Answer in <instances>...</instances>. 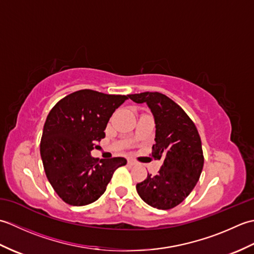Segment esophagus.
<instances>
[{
  "label": "esophagus",
  "mask_w": 254,
  "mask_h": 254,
  "mask_svg": "<svg viewBox=\"0 0 254 254\" xmlns=\"http://www.w3.org/2000/svg\"><path fill=\"white\" fill-rule=\"evenodd\" d=\"M127 164L128 165H132V166H134V165H137V163L135 160H133V159H131V158H128L127 159Z\"/></svg>",
  "instance_id": "obj_1"
}]
</instances>
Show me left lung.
I'll return each mask as SVG.
<instances>
[{"mask_svg": "<svg viewBox=\"0 0 254 254\" xmlns=\"http://www.w3.org/2000/svg\"><path fill=\"white\" fill-rule=\"evenodd\" d=\"M136 104L145 102L155 120L152 156L163 161L156 176L147 175L136 185L145 203L158 209L179 205L195 187L204 165L197 128L180 106L160 93L127 95Z\"/></svg>", "mask_w": 254, "mask_h": 254, "instance_id": "obj_1", "label": "left lung"}]
</instances>
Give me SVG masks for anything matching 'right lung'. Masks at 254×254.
I'll return each instance as SVG.
<instances>
[{"label": "right lung", "mask_w": 254, "mask_h": 254, "mask_svg": "<svg viewBox=\"0 0 254 254\" xmlns=\"http://www.w3.org/2000/svg\"><path fill=\"white\" fill-rule=\"evenodd\" d=\"M127 96L82 89L52 108L42 132L40 155L50 185L64 202L83 206L105 193L113 172L127 159H99L91 150L105 137L112 113Z\"/></svg>", "instance_id": "right-lung-1"}]
</instances>
